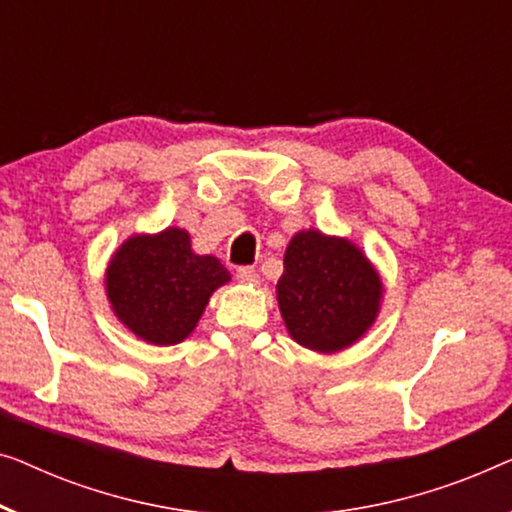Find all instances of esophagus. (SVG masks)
Wrapping results in <instances>:
<instances>
[{
    "label": "esophagus",
    "instance_id": "1",
    "mask_svg": "<svg viewBox=\"0 0 512 512\" xmlns=\"http://www.w3.org/2000/svg\"><path fill=\"white\" fill-rule=\"evenodd\" d=\"M236 278L246 285H257L259 283V273L253 269V266H239L236 269Z\"/></svg>",
    "mask_w": 512,
    "mask_h": 512
}]
</instances>
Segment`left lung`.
<instances>
[{
    "mask_svg": "<svg viewBox=\"0 0 512 512\" xmlns=\"http://www.w3.org/2000/svg\"><path fill=\"white\" fill-rule=\"evenodd\" d=\"M276 285L290 336L315 352H338L359 341L378 318L383 280L355 243L306 229L285 250Z\"/></svg>",
    "mask_w": 512,
    "mask_h": 512,
    "instance_id": "8db88e82",
    "label": "left lung"
}]
</instances>
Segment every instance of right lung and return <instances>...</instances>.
<instances>
[{
	"label": "right lung",
	"instance_id": "obj_1",
	"mask_svg": "<svg viewBox=\"0 0 512 512\" xmlns=\"http://www.w3.org/2000/svg\"><path fill=\"white\" fill-rule=\"evenodd\" d=\"M213 255H197L185 229L134 234L106 269V297L122 325L153 345H176L197 327L211 294L229 283Z\"/></svg>",
	"mask_w": 512,
	"mask_h": 512
}]
</instances>
